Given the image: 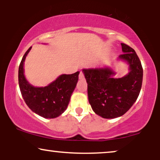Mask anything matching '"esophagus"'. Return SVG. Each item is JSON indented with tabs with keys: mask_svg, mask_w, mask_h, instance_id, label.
I'll return each mask as SVG.
<instances>
[{
	"mask_svg": "<svg viewBox=\"0 0 160 160\" xmlns=\"http://www.w3.org/2000/svg\"><path fill=\"white\" fill-rule=\"evenodd\" d=\"M78 78H79V79H84V73H83L82 71H80V73H79V76H78Z\"/></svg>",
	"mask_w": 160,
	"mask_h": 160,
	"instance_id": "1",
	"label": "esophagus"
}]
</instances>
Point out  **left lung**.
I'll return each instance as SVG.
<instances>
[{"label": "left lung", "instance_id": "left-lung-1", "mask_svg": "<svg viewBox=\"0 0 160 160\" xmlns=\"http://www.w3.org/2000/svg\"><path fill=\"white\" fill-rule=\"evenodd\" d=\"M124 54L119 59L126 61L130 72L122 78H113L109 68L83 69L87 82L89 102L96 114L105 119L124 115L136 101L143 82V68L135 50L122 43Z\"/></svg>", "mask_w": 160, "mask_h": 160}]
</instances>
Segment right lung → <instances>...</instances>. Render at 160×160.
<instances>
[{
    "label": "right lung",
    "instance_id": "add662e5",
    "mask_svg": "<svg viewBox=\"0 0 160 160\" xmlns=\"http://www.w3.org/2000/svg\"><path fill=\"white\" fill-rule=\"evenodd\" d=\"M31 47L24 54L19 66V86L27 106L41 117L53 119L66 110L71 96L78 80L79 71L62 74L44 87H35L29 84L24 75V62Z\"/></svg>",
    "mask_w": 160,
    "mask_h": 160
}]
</instances>
